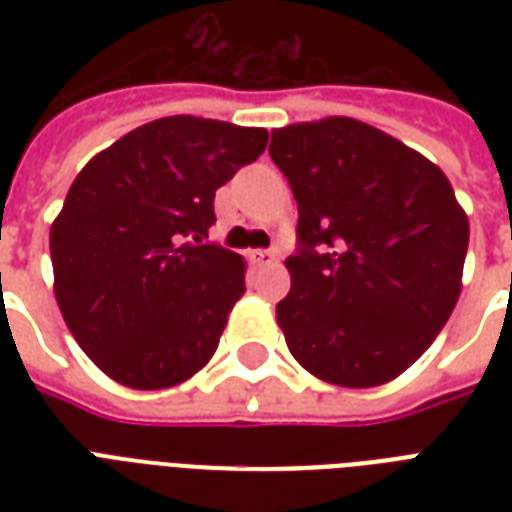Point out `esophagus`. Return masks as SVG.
<instances>
[{
	"mask_svg": "<svg viewBox=\"0 0 512 512\" xmlns=\"http://www.w3.org/2000/svg\"><path fill=\"white\" fill-rule=\"evenodd\" d=\"M249 257H252V263L268 265L276 260V252H273V249H252V252H249Z\"/></svg>",
	"mask_w": 512,
	"mask_h": 512,
	"instance_id": "obj_1",
	"label": "esophagus"
}]
</instances>
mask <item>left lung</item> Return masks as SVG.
<instances>
[{
  "label": "left lung",
  "mask_w": 512,
  "mask_h": 512,
  "mask_svg": "<svg viewBox=\"0 0 512 512\" xmlns=\"http://www.w3.org/2000/svg\"><path fill=\"white\" fill-rule=\"evenodd\" d=\"M297 201L289 353L319 380L374 388L428 350L460 297L468 217L446 175L369 124L332 116L273 130Z\"/></svg>",
  "instance_id": "obj_1"
}]
</instances>
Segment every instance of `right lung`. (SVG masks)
<instances>
[{"instance_id": "1", "label": "right lung", "mask_w": 512, "mask_h": 512, "mask_svg": "<svg viewBox=\"0 0 512 512\" xmlns=\"http://www.w3.org/2000/svg\"><path fill=\"white\" fill-rule=\"evenodd\" d=\"M268 132L167 116L98 154L50 231L55 297L71 335L127 388L188 380L215 356L244 263L207 241L215 191L265 151Z\"/></svg>"}]
</instances>
